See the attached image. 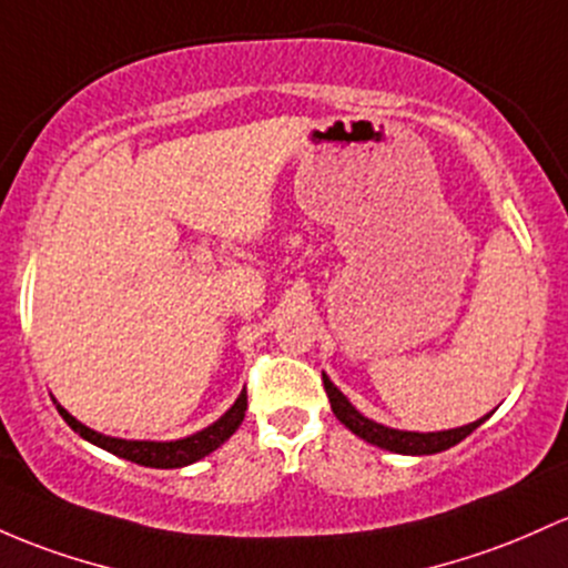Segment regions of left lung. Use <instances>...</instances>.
<instances>
[{
    "label": "left lung",
    "instance_id": "1",
    "mask_svg": "<svg viewBox=\"0 0 568 568\" xmlns=\"http://www.w3.org/2000/svg\"><path fill=\"white\" fill-rule=\"evenodd\" d=\"M323 388H326L328 402H332L336 420H339L342 426L351 428L355 436H361V439L369 442V445H377L390 453H402V456H434V453H442L447 450V447L458 445L460 439H466L477 426H483V423L488 420V415H485L479 417V420L469 423V426L447 428V432H398V428H388L383 426V423L369 420L366 415H361L351 404V398L342 394L332 379H328V375H323Z\"/></svg>",
    "mask_w": 568,
    "mask_h": 568
}]
</instances>
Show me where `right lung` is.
<instances>
[{
  "mask_svg": "<svg viewBox=\"0 0 568 568\" xmlns=\"http://www.w3.org/2000/svg\"><path fill=\"white\" fill-rule=\"evenodd\" d=\"M55 409H59V415L70 423L72 432H78L85 442L102 447V450L112 453V456L126 458V460H132V464H140V466H151V469H180V466L196 464L199 458L210 456V453L217 450V447H221L223 442H226L229 436L240 428L242 417H245V409H247V390L242 388V394L236 396V402L232 404V407L217 417L215 423H210L207 428H202V432H196L191 436H183V439H170V442L121 439V436L99 434V432H93V428L85 426V423H80L78 417H72L70 413H67L59 402H55Z\"/></svg>",
  "mask_w": 568,
  "mask_h": 568,
  "instance_id": "1",
  "label": "right lung"
}]
</instances>
